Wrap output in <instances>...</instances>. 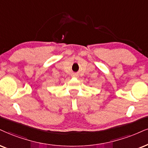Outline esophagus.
<instances>
[{"instance_id":"34e87169","label":"esophagus","mask_w":148,"mask_h":148,"mask_svg":"<svg viewBox=\"0 0 148 148\" xmlns=\"http://www.w3.org/2000/svg\"><path fill=\"white\" fill-rule=\"evenodd\" d=\"M73 77H78V75L75 74V75H73Z\"/></svg>"}]
</instances>
